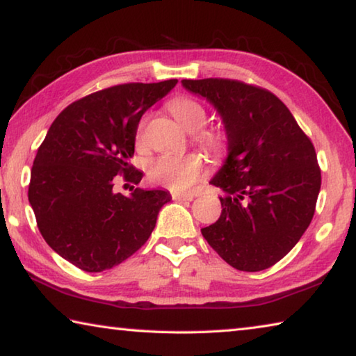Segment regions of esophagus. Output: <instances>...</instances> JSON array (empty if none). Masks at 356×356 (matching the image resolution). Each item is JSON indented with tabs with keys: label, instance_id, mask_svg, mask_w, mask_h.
I'll list each match as a JSON object with an SVG mask.
<instances>
[{
	"label": "esophagus",
	"instance_id": "esophagus-1",
	"mask_svg": "<svg viewBox=\"0 0 356 356\" xmlns=\"http://www.w3.org/2000/svg\"><path fill=\"white\" fill-rule=\"evenodd\" d=\"M171 197L174 201H191L195 195L193 193H179V191H171Z\"/></svg>",
	"mask_w": 356,
	"mask_h": 356
}]
</instances>
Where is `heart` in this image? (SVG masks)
I'll list each match as a JSON object with an SVG mask.
<instances>
[{"label": "heart", "instance_id": "1", "mask_svg": "<svg viewBox=\"0 0 356 356\" xmlns=\"http://www.w3.org/2000/svg\"><path fill=\"white\" fill-rule=\"evenodd\" d=\"M170 111L185 130L196 131L195 141L202 149L212 154L222 152L226 146V136L220 130L202 129L206 124L207 113L200 102L182 95L171 102ZM143 127L144 124H141L140 131H138V140L143 138ZM202 159L196 154H163L155 156L147 165V177L150 182L163 185L172 191L188 190L202 176Z\"/></svg>", "mask_w": 356, "mask_h": 356}]
</instances>
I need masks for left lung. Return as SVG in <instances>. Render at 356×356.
<instances>
[{
	"instance_id": "8db88e82",
	"label": "left lung",
	"mask_w": 356,
	"mask_h": 356,
	"mask_svg": "<svg viewBox=\"0 0 356 356\" xmlns=\"http://www.w3.org/2000/svg\"><path fill=\"white\" fill-rule=\"evenodd\" d=\"M220 113L227 159L210 184L221 215L201 232L231 267L261 272L281 261L314 216L322 176L312 143L267 89L227 78L182 80Z\"/></svg>"
}]
</instances>
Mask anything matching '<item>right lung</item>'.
<instances>
[{"label": "right lung", "mask_w": 356, "mask_h": 356, "mask_svg": "<svg viewBox=\"0 0 356 356\" xmlns=\"http://www.w3.org/2000/svg\"><path fill=\"white\" fill-rule=\"evenodd\" d=\"M177 80L125 83L70 104L48 129L35 154L28 200L38 227L59 256L84 272H104L147 242L156 215L171 195L131 186L113 190L119 177L140 184L135 154L140 119Z\"/></svg>", "instance_id": "right-lung-1"}]
</instances>
